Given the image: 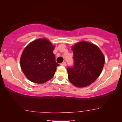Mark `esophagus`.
<instances>
[{
	"instance_id": "1",
	"label": "esophagus",
	"mask_w": 122,
	"mask_h": 122,
	"mask_svg": "<svg viewBox=\"0 0 122 122\" xmlns=\"http://www.w3.org/2000/svg\"><path fill=\"white\" fill-rule=\"evenodd\" d=\"M60 65H62V66H65L66 65V62H65V61H64V62L61 63V64H60Z\"/></svg>"
}]
</instances>
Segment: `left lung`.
Wrapping results in <instances>:
<instances>
[{
    "instance_id": "1",
    "label": "left lung",
    "mask_w": 122,
    "mask_h": 122,
    "mask_svg": "<svg viewBox=\"0 0 122 122\" xmlns=\"http://www.w3.org/2000/svg\"><path fill=\"white\" fill-rule=\"evenodd\" d=\"M74 65L68 67V79L77 87L91 84L102 73L104 65L103 54L97 46L87 42H79L72 47Z\"/></svg>"
}]
</instances>
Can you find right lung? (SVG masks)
<instances>
[{
    "label": "right lung",
    "instance_id": "right-lung-1",
    "mask_svg": "<svg viewBox=\"0 0 122 122\" xmlns=\"http://www.w3.org/2000/svg\"><path fill=\"white\" fill-rule=\"evenodd\" d=\"M54 46L47 39H38L25 47L21 56L20 67L31 81L42 84L54 76L57 66Z\"/></svg>",
    "mask_w": 122,
    "mask_h": 122
}]
</instances>
